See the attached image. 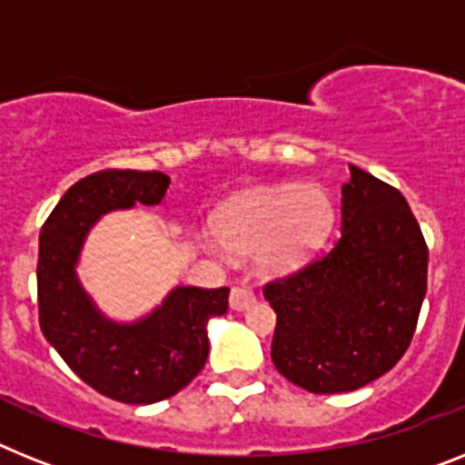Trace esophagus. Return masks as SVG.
I'll return each mask as SVG.
<instances>
[{"label": "esophagus", "instance_id": "esophagus-1", "mask_svg": "<svg viewBox=\"0 0 465 465\" xmlns=\"http://www.w3.org/2000/svg\"><path fill=\"white\" fill-rule=\"evenodd\" d=\"M254 302H256V297H254V292L249 290V287L237 285V287H232V290H230V309L244 311V309H249V306L254 304Z\"/></svg>", "mask_w": 465, "mask_h": 465}]
</instances>
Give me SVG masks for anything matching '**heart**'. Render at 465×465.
Segmentation results:
<instances>
[{"label":"heart","instance_id":"1","mask_svg":"<svg viewBox=\"0 0 465 465\" xmlns=\"http://www.w3.org/2000/svg\"><path fill=\"white\" fill-rule=\"evenodd\" d=\"M332 199L321 187H273L235 199L218 213L216 232L230 252L256 254L266 273H292L328 240Z\"/></svg>","mask_w":465,"mask_h":465}]
</instances>
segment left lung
Masks as SVG:
<instances>
[{"label":"left lung","mask_w":465,"mask_h":465,"mask_svg":"<svg viewBox=\"0 0 465 465\" xmlns=\"http://www.w3.org/2000/svg\"><path fill=\"white\" fill-rule=\"evenodd\" d=\"M342 232L318 259L266 282L271 359L313 394L351 392L392 371L416 332L428 244L397 187L349 166Z\"/></svg>","instance_id":"1"}]
</instances>
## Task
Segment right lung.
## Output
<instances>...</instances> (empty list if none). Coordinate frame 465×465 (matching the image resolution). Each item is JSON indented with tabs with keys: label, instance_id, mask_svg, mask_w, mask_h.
Listing matches in <instances>:
<instances>
[{
	"label": "right lung",
	"instance_id": "obj_1",
	"mask_svg": "<svg viewBox=\"0 0 465 465\" xmlns=\"http://www.w3.org/2000/svg\"><path fill=\"white\" fill-rule=\"evenodd\" d=\"M168 185L161 171L92 173L61 197L40 232L42 335L83 382L123 404H154L190 385L209 356L206 321L228 311V287H175L152 316L118 325L94 309L75 278L80 244L99 216L137 202L159 204Z\"/></svg>",
	"mask_w": 465,
	"mask_h": 465
}]
</instances>
